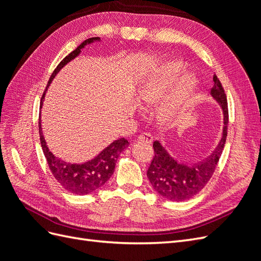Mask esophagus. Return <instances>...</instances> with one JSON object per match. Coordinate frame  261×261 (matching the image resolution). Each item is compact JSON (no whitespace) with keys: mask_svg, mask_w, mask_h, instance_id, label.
Returning <instances> with one entry per match:
<instances>
[{"mask_svg":"<svg viewBox=\"0 0 261 261\" xmlns=\"http://www.w3.org/2000/svg\"><path fill=\"white\" fill-rule=\"evenodd\" d=\"M152 136L150 135V134H148V133H144V134H141V135L138 137V140L139 141H145V143H147V144H151L152 143Z\"/></svg>","mask_w":261,"mask_h":261,"instance_id":"obj_1","label":"esophagus"}]
</instances>
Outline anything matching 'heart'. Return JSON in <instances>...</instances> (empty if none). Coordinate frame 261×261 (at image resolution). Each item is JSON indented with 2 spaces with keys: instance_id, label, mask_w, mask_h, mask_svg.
<instances>
[{
  "instance_id": "b5f03b06",
  "label": "heart",
  "mask_w": 261,
  "mask_h": 261,
  "mask_svg": "<svg viewBox=\"0 0 261 261\" xmlns=\"http://www.w3.org/2000/svg\"><path fill=\"white\" fill-rule=\"evenodd\" d=\"M184 73V68L179 63H167L159 72L140 85L137 90V101L141 107H152L159 103L171 91L180 76ZM197 86L196 78L192 75L185 77L181 88L172 96L160 108L159 115L164 123H172L176 120L186 98L191 94Z\"/></svg>"
}]
</instances>
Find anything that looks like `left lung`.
I'll return each instance as SVG.
<instances>
[{
    "instance_id": "obj_1",
    "label": "left lung",
    "mask_w": 261,
    "mask_h": 261,
    "mask_svg": "<svg viewBox=\"0 0 261 261\" xmlns=\"http://www.w3.org/2000/svg\"><path fill=\"white\" fill-rule=\"evenodd\" d=\"M210 96L223 112L222 136L216 149L201 161L177 160L159 140L153 143L154 156L147 171V176L154 191L170 201H184L198 194L211 178L223 151L227 135V100L218 77L213 76Z\"/></svg>"
}]
</instances>
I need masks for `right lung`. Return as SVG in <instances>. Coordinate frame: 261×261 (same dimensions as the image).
Instances as JSON below:
<instances>
[{
	"mask_svg": "<svg viewBox=\"0 0 261 261\" xmlns=\"http://www.w3.org/2000/svg\"><path fill=\"white\" fill-rule=\"evenodd\" d=\"M100 41L101 39L99 37L87 39V40H85L81 45H78L72 53H69L66 58L61 61V63L57 66V68L54 69V72L50 77L48 86H46V89L44 90V93L41 98L40 108H42L48 87L50 86V84L54 80V77L57 76L60 70L64 67L67 63L77 58L86 45ZM39 133H40V143L43 153L46 162L49 164V168L52 172V174L54 175L55 179H57L67 192L73 193L75 195H88L103 186L113 174L118 155H120L123 150H125L129 145L127 139H116L113 143L107 146L97 155H94L92 159L82 163H72L64 161L61 159V158L53 154L51 150L49 149L42 133L41 112L39 114Z\"/></svg>",
	"mask_w": 261,
	"mask_h": 261,
	"instance_id": "obj_1",
	"label": "right lung"
}]
</instances>
